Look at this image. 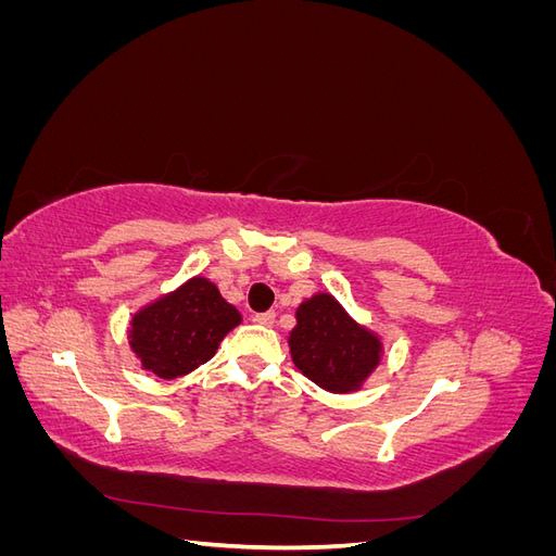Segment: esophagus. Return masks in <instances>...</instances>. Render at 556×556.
Wrapping results in <instances>:
<instances>
[{
	"label": "esophagus",
	"instance_id": "34e87169",
	"mask_svg": "<svg viewBox=\"0 0 556 556\" xmlns=\"http://www.w3.org/2000/svg\"><path fill=\"white\" fill-rule=\"evenodd\" d=\"M255 323L264 325V327H271L276 323V313L274 311H266V313H257L255 315Z\"/></svg>",
	"mask_w": 556,
	"mask_h": 556
}]
</instances>
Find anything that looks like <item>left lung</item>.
Returning <instances> with one entry per match:
<instances>
[{
    "label": "left lung",
    "mask_w": 556,
    "mask_h": 556,
    "mask_svg": "<svg viewBox=\"0 0 556 556\" xmlns=\"http://www.w3.org/2000/svg\"><path fill=\"white\" fill-rule=\"evenodd\" d=\"M290 352L296 368L327 392L345 394L380 364L382 343L359 327L331 294H315L296 308V327L290 333Z\"/></svg>",
    "instance_id": "obj_1"
}]
</instances>
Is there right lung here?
<instances>
[{
  "mask_svg": "<svg viewBox=\"0 0 556 556\" xmlns=\"http://www.w3.org/2000/svg\"><path fill=\"white\" fill-rule=\"evenodd\" d=\"M241 313L206 278H192L131 317L129 345L146 371L174 380L206 364Z\"/></svg>",
  "mask_w": 556,
  "mask_h": 556,
  "instance_id": "obj_1",
  "label": "right lung"
}]
</instances>
